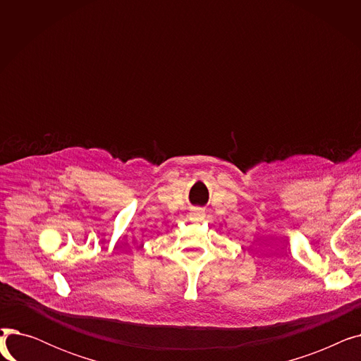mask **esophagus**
Here are the masks:
<instances>
[{"mask_svg":"<svg viewBox=\"0 0 361 361\" xmlns=\"http://www.w3.org/2000/svg\"><path fill=\"white\" fill-rule=\"evenodd\" d=\"M203 216H204V212L202 209H197V207H196V209L192 211V218L195 221H200V219H203Z\"/></svg>","mask_w":361,"mask_h":361,"instance_id":"1","label":"esophagus"}]
</instances>
